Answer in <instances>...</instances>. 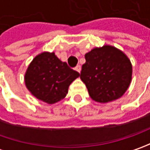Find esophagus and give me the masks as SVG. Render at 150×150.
Listing matches in <instances>:
<instances>
[{
  "instance_id": "1",
  "label": "esophagus",
  "mask_w": 150,
  "mask_h": 150,
  "mask_svg": "<svg viewBox=\"0 0 150 150\" xmlns=\"http://www.w3.org/2000/svg\"><path fill=\"white\" fill-rule=\"evenodd\" d=\"M75 70L78 71V72H80V71H81V66L80 65H77V66L75 67Z\"/></svg>"
}]
</instances>
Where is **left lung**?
I'll return each instance as SVG.
<instances>
[{
	"label": "left lung",
	"mask_w": 150,
	"mask_h": 150,
	"mask_svg": "<svg viewBox=\"0 0 150 150\" xmlns=\"http://www.w3.org/2000/svg\"><path fill=\"white\" fill-rule=\"evenodd\" d=\"M80 78L90 97L99 103L120 98L132 78V65L121 51L111 46L94 48L85 55Z\"/></svg>",
	"instance_id": "8db88e82"
}]
</instances>
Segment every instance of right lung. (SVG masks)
<instances>
[{
	"mask_svg": "<svg viewBox=\"0 0 150 150\" xmlns=\"http://www.w3.org/2000/svg\"><path fill=\"white\" fill-rule=\"evenodd\" d=\"M79 76V72L59 60L53 52H43L29 65L25 83L37 98L54 103L65 98L69 85Z\"/></svg>",
	"mask_w": 150,
	"mask_h": 150,
	"instance_id": "1",
	"label": "right lung"
}]
</instances>
